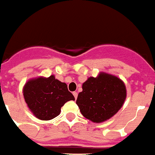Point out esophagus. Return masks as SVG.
<instances>
[{"label":"esophagus","instance_id":"obj_1","mask_svg":"<svg viewBox=\"0 0 155 155\" xmlns=\"http://www.w3.org/2000/svg\"><path fill=\"white\" fill-rule=\"evenodd\" d=\"M73 94L74 96L75 99H77V97H78V93H77V92H73Z\"/></svg>","mask_w":155,"mask_h":155}]
</instances>
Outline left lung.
<instances>
[{
  "label": "left lung",
  "mask_w": 155,
  "mask_h": 155,
  "mask_svg": "<svg viewBox=\"0 0 155 155\" xmlns=\"http://www.w3.org/2000/svg\"><path fill=\"white\" fill-rule=\"evenodd\" d=\"M76 104L82 115L95 123L105 121L122 107L127 91L124 82L117 77L101 72L91 77L82 85Z\"/></svg>",
  "instance_id": "obj_1"
}]
</instances>
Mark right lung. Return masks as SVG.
Returning <instances> with one entry per match:
<instances>
[{"label": "right lung", "mask_w": 155, "mask_h": 155, "mask_svg": "<svg viewBox=\"0 0 155 155\" xmlns=\"http://www.w3.org/2000/svg\"><path fill=\"white\" fill-rule=\"evenodd\" d=\"M23 94L34 115L43 120L56 117L67 101H74L66 84L55 79L54 75L29 80L23 88Z\"/></svg>", "instance_id": "add662e5"}]
</instances>
